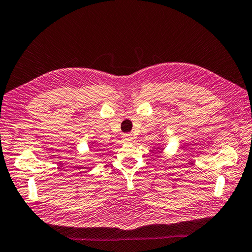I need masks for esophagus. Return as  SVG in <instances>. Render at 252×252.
<instances>
[{"label": "esophagus", "mask_w": 252, "mask_h": 252, "mask_svg": "<svg viewBox=\"0 0 252 252\" xmlns=\"http://www.w3.org/2000/svg\"><path fill=\"white\" fill-rule=\"evenodd\" d=\"M123 139H124L125 142H129V141H131V139H132V135H131V134H125V135H123Z\"/></svg>", "instance_id": "obj_1"}]
</instances>
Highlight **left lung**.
<instances>
[{
	"label": "left lung",
	"instance_id": "left-lung-1",
	"mask_svg": "<svg viewBox=\"0 0 252 252\" xmlns=\"http://www.w3.org/2000/svg\"><path fill=\"white\" fill-rule=\"evenodd\" d=\"M159 137H162V135H160V136H159Z\"/></svg>",
	"mask_w": 252,
	"mask_h": 252
}]
</instances>
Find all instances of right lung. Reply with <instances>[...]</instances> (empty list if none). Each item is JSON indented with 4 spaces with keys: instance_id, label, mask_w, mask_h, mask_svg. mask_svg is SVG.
<instances>
[{
    "instance_id": "obj_1",
    "label": "right lung",
    "mask_w": 252,
    "mask_h": 252,
    "mask_svg": "<svg viewBox=\"0 0 252 252\" xmlns=\"http://www.w3.org/2000/svg\"><path fill=\"white\" fill-rule=\"evenodd\" d=\"M93 145H94V142H91V148H93Z\"/></svg>"
}]
</instances>
